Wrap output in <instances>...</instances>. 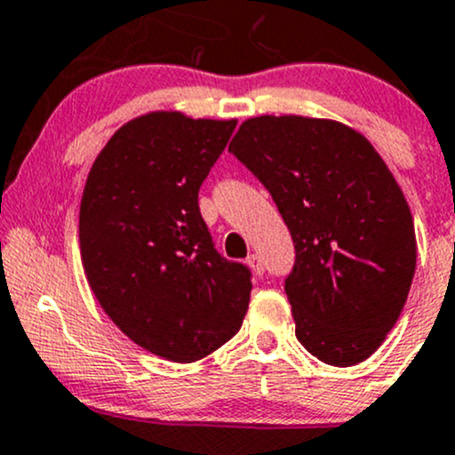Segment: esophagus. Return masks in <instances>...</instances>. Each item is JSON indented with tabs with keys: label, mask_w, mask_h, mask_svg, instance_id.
I'll return each mask as SVG.
<instances>
[{
	"label": "esophagus",
	"mask_w": 455,
	"mask_h": 455,
	"mask_svg": "<svg viewBox=\"0 0 455 455\" xmlns=\"http://www.w3.org/2000/svg\"><path fill=\"white\" fill-rule=\"evenodd\" d=\"M247 265L251 267V271H254V274H259V275L265 274V262H262V259H260L259 254H250V256H247Z\"/></svg>",
	"instance_id": "obj_1"
}]
</instances>
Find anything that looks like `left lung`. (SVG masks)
Returning a JSON list of instances; mask_svg holds the SVG:
<instances>
[{"instance_id":"1","label":"left lung","mask_w":455,"mask_h":455,"mask_svg":"<svg viewBox=\"0 0 455 455\" xmlns=\"http://www.w3.org/2000/svg\"><path fill=\"white\" fill-rule=\"evenodd\" d=\"M229 151L291 232L298 341L331 366L362 363L399 320L416 269L414 219L387 164L353 126L293 114L247 118Z\"/></svg>"}]
</instances>
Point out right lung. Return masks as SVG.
<instances>
[{
	"label": "right lung",
	"instance_id": "obj_1",
	"mask_svg": "<svg viewBox=\"0 0 455 455\" xmlns=\"http://www.w3.org/2000/svg\"><path fill=\"white\" fill-rule=\"evenodd\" d=\"M236 120L151 111L120 126L85 181L78 241L102 311L148 353L193 363L236 335L250 269L214 250L199 186Z\"/></svg>",
	"mask_w": 455,
	"mask_h": 455
}]
</instances>
